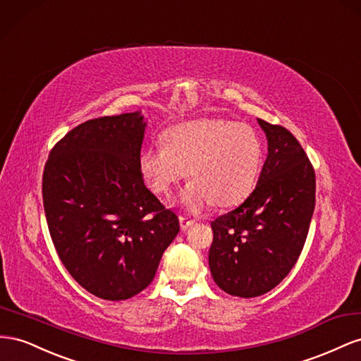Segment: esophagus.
I'll return each instance as SVG.
<instances>
[{
  "label": "esophagus",
  "instance_id": "obj_1",
  "mask_svg": "<svg viewBox=\"0 0 361 361\" xmlns=\"http://www.w3.org/2000/svg\"><path fill=\"white\" fill-rule=\"evenodd\" d=\"M193 224H195V219L186 218V216H180V226H181V230H188L189 226H192Z\"/></svg>",
  "mask_w": 361,
  "mask_h": 361
}]
</instances>
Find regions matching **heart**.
<instances>
[{
  "label": "heart",
  "mask_w": 361,
  "mask_h": 361,
  "mask_svg": "<svg viewBox=\"0 0 361 361\" xmlns=\"http://www.w3.org/2000/svg\"><path fill=\"white\" fill-rule=\"evenodd\" d=\"M161 140L139 156L142 178L156 195H169L186 169L192 181L183 189L180 202L192 212L212 202L231 207L252 192L263 147L250 126L224 119L189 121L168 128Z\"/></svg>",
  "instance_id": "obj_1"
}]
</instances>
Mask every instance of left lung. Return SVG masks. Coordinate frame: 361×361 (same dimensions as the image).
Listing matches in <instances>:
<instances>
[{
    "instance_id": "1",
    "label": "left lung",
    "mask_w": 361,
    "mask_h": 361,
    "mask_svg": "<svg viewBox=\"0 0 361 361\" xmlns=\"http://www.w3.org/2000/svg\"><path fill=\"white\" fill-rule=\"evenodd\" d=\"M257 121L267 139L259 183L238 209L212 222L209 251L214 283L240 298L264 295L292 271L316 201L314 169L300 142L281 126Z\"/></svg>"
}]
</instances>
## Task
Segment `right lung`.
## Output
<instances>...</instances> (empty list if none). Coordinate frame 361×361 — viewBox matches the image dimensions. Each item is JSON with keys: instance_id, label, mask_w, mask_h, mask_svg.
Returning a JSON list of instances; mask_svg holds the SVG:
<instances>
[{"instance_id": "right-lung-1", "label": "right lung", "mask_w": 361, "mask_h": 361, "mask_svg": "<svg viewBox=\"0 0 361 361\" xmlns=\"http://www.w3.org/2000/svg\"><path fill=\"white\" fill-rule=\"evenodd\" d=\"M142 111L90 119L51 149L44 209L51 239L72 278L101 300L149 286L178 218L143 183Z\"/></svg>"}]
</instances>
